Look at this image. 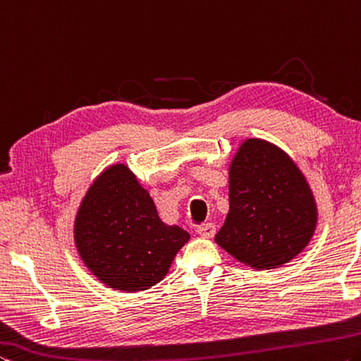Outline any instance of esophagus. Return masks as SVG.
Returning <instances> with one entry per match:
<instances>
[{
  "label": "esophagus",
  "instance_id": "1",
  "mask_svg": "<svg viewBox=\"0 0 361 361\" xmlns=\"http://www.w3.org/2000/svg\"><path fill=\"white\" fill-rule=\"evenodd\" d=\"M197 232L200 236H203V238H212L216 233V226L212 222H204L202 226H198Z\"/></svg>",
  "mask_w": 361,
  "mask_h": 361
}]
</instances>
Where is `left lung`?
I'll list each match as a JSON object with an SVG mask.
<instances>
[{
  "label": "left lung",
  "instance_id": "8db88e82",
  "mask_svg": "<svg viewBox=\"0 0 361 361\" xmlns=\"http://www.w3.org/2000/svg\"><path fill=\"white\" fill-rule=\"evenodd\" d=\"M230 209L216 243L254 269L296 257L317 226V206L302 173L285 152L250 139L228 173Z\"/></svg>",
  "mask_w": 361,
  "mask_h": 361
}]
</instances>
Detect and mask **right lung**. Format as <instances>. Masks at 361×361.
I'll return each instance as SVG.
<instances>
[{
  "label": "right lung",
  "mask_w": 361,
  "mask_h": 361,
  "mask_svg": "<svg viewBox=\"0 0 361 361\" xmlns=\"http://www.w3.org/2000/svg\"><path fill=\"white\" fill-rule=\"evenodd\" d=\"M188 238L185 230L161 222L149 192L125 164L94 180L75 221L76 247L87 269L123 291L161 281Z\"/></svg>",
  "instance_id": "obj_1"
}]
</instances>
